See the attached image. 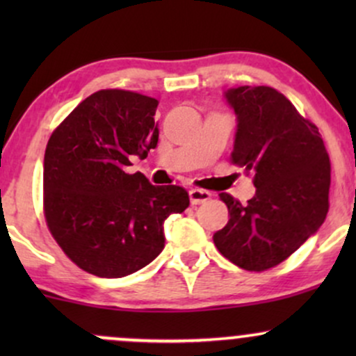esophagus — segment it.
<instances>
[{"instance_id": "esophagus-1", "label": "esophagus", "mask_w": 356, "mask_h": 356, "mask_svg": "<svg viewBox=\"0 0 356 356\" xmlns=\"http://www.w3.org/2000/svg\"><path fill=\"white\" fill-rule=\"evenodd\" d=\"M189 197H191L192 206H197V204L209 201V199L212 197V194L209 191H204V189H191Z\"/></svg>"}]
</instances>
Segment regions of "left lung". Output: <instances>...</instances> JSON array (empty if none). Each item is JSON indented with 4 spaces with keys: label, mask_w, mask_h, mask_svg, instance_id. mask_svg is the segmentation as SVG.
Returning a JSON list of instances; mask_svg holds the SVG:
<instances>
[{
    "label": "left lung",
    "mask_w": 356,
    "mask_h": 356,
    "mask_svg": "<svg viewBox=\"0 0 356 356\" xmlns=\"http://www.w3.org/2000/svg\"><path fill=\"white\" fill-rule=\"evenodd\" d=\"M238 118L231 159L254 174V197L241 204L226 192L229 220L214 234L224 257L246 271L283 263L320 229L328 214L330 157L318 127L271 87L226 93Z\"/></svg>",
    "instance_id": "left-lung-1"
}]
</instances>
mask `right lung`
<instances>
[{
    "label": "right lung",
    "mask_w": 356,
    "mask_h": 356,
    "mask_svg": "<svg viewBox=\"0 0 356 356\" xmlns=\"http://www.w3.org/2000/svg\"><path fill=\"white\" fill-rule=\"evenodd\" d=\"M159 102L129 90H99L56 127L44 150L48 229L76 266L122 277L162 252L164 220L189 206L179 186H152L130 174L159 142Z\"/></svg>",
    "instance_id": "obj_1"
}]
</instances>
